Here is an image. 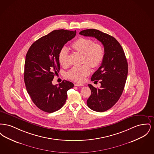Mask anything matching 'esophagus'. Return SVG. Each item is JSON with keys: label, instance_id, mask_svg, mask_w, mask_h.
Returning a JSON list of instances; mask_svg holds the SVG:
<instances>
[{"label": "esophagus", "instance_id": "34e87169", "mask_svg": "<svg viewBox=\"0 0 154 154\" xmlns=\"http://www.w3.org/2000/svg\"><path fill=\"white\" fill-rule=\"evenodd\" d=\"M74 85L75 86H79V87H82V86H84V84H80V83H75V84H74Z\"/></svg>", "mask_w": 154, "mask_h": 154}]
</instances>
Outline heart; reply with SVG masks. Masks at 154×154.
<instances>
[{
    "label": "heart",
    "mask_w": 154,
    "mask_h": 154,
    "mask_svg": "<svg viewBox=\"0 0 154 154\" xmlns=\"http://www.w3.org/2000/svg\"><path fill=\"white\" fill-rule=\"evenodd\" d=\"M71 48L82 55V66L72 67L67 73V77L76 82H82L90 74V67L96 69L101 64L104 57V49L102 44L95 43L90 38L80 37L71 45ZM60 64L66 67L69 65V54L63 48L59 54Z\"/></svg>",
    "instance_id": "heart-1"
}]
</instances>
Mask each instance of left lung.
Wrapping results in <instances>:
<instances>
[{
  "label": "left lung",
  "mask_w": 154,
  "mask_h": 154,
  "mask_svg": "<svg viewBox=\"0 0 154 154\" xmlns=\"http://www.w3.org/2000/svg\"><path fill=\"white\" fill-rule=\"evenodd\" d=\"M79 34L95 37L104 46V57L101 66L91 77L92 81L99 80L101 86L100 88H96L91 84H88L91 95L87 103L88 107L94 111H107L117 102L124 89L128 73V65L124 51L114 37L100 30H84Z\"/></svg>",
  "instance_id": "obj_1"
}]
</instances>
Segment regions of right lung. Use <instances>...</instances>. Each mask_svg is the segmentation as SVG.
<instances>
[{
    "mask_svg": "<svg viewBox=\"0 0 154 154\" xmlns=\"http://www.w3.org/2000/svg\"><path fill=\"white\" fill-rule=\"evenodd\" d=\"M75 35V30H53L34 42L27 52L25 86L32 102L43 111L51 113L61 109L66 102L67 91L74 87L68 81H63L59 85H53L52 81L60 70L59 52Z\"/></svg>",
    "mask_w": 154,
    "mask_h": 154,
    "instance_id": "add662e5",
    "label": "right lung"
}]
</instances>
